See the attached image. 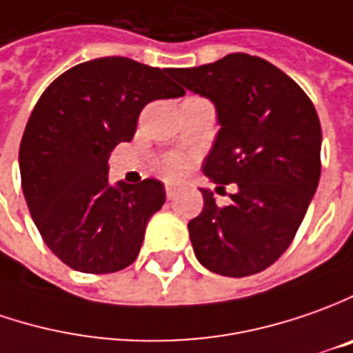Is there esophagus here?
Segmentation results:
<instances>
[{"instance_id": "1", "label": "esophagus", "mask_w": 353, "mask_h": 353, "mask_svg": "<svg viewBox=\"0 0 353 353\" xmlns=\"http://www.w3.org/2000/svg\"><path fill=\"white\" fill-rule=\"evenodd\" d=\"M176 195H177V188H174V185H170V183H168V185H165V197L172 201V199H176Z\"/></svg>"}]
</instances>
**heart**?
I'll return each instance as SVG.
<instances>
[{"mask_svg":"<svg viewBox=\"0 0 353 353\" xmlns=\"http://www.w3.org/2000/svg\"><path fill=\"white\" fill-rule=\"evenodd\" d=\"M188 170L189 160L183 158V156H179V154H170V156H165L164 160H162V172L170 179H177V177L185 176Z\"/></svg>","mask_w":353,"mask_h":353,"instance_id":"obj_1","label":"heart"}]
</instances>
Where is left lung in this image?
Segmentation results:
<instances>
[{
    "label": "left lung",
    "mask_w": 353,
    "mask_h": 353,
    "mask_svg": "<svg viewBox=\"0 0 353 353\" xmlns=\"http://www.w3.org/2000/svg\"><path fill=\"white\" fill-rule=\"evenodd\" d=\"M174 78L216 107L221 130L203 172L219 185L236 183L228 207L209 189L189 221L197 260L214 274L263 272L289 248L321 179L322 130L309 95L260 56L228 54Z\"/></svg>",
    "instance_id": "8db88e82"
}]
</instances>
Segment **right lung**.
I'll return each instance as SVG.
<instances>
[{
	"label": "right lung",
	"instance_id": "obj_1",
	"mask_svg": "<svg viewBox=\"0 0 353 353\" xmlns=\"http://www.w3.org/2000/svg\"><path fill=\"white\" fill-rule=\"evenodd\" d=\"M170 72L125 56L95 58L58 76L32 109L19 146L21 185L44 244L76 272L130 265L164 205L158 179L111 185L107 160L132 140L144 105L185 93Z\"/></svg>",
	"mask_w": 353,
	"mask_h": 353
}]
</instances>
